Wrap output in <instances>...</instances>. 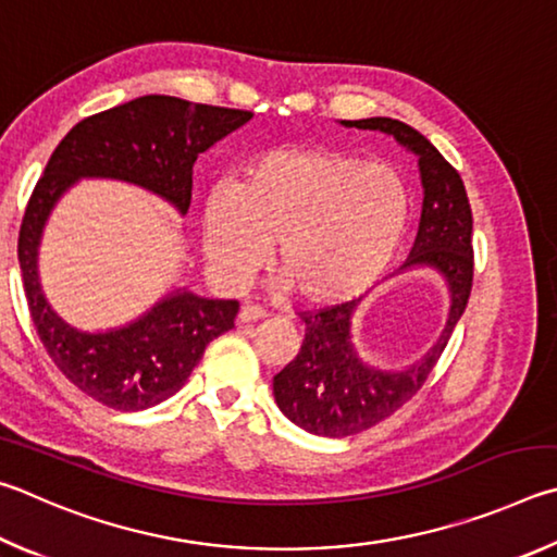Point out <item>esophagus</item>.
Masks as SVG:
<instances>
[{
  "mask_svg": "<svg viewBox=\"0 0 557 557\" xmlns=\"http://www.w3.org/2000/svg\"><path fill=\"white\" fill-rule=\"evenodd\" d=\"M267 318V310L259 306H244L239 310V323H257V320Z\"/></svg>",
  "mask_w": 557,
  "mask_h": 557,
  "instance_id": "esophagus-1",
  "label": "esophagus"
}]
</instances>
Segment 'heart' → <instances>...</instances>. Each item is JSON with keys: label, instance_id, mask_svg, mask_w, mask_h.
<instances>
[{"label": "heart", "instance_id": "heart-1", "mask_svg": "<svg viewBox=\"0 0 557 557\" xmlns=\"http://www.w3.org/2000/svg\"><path fill=\"white\" fill-rule=\"evenodd\" d=\"M408 190L388 165L333 149H273L237 188L205 198L202 239L212 271L239 286L269 257L306 304L349 300L382 276L401 244Z\"/></svg>", "mask_w": 557, "mask_h": 557}]
</instances>
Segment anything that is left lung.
Returning <instances> with one entry per match:
<instances>
[{"label":"left lung","instance_id":"8db88e82","mask_svg":"<svg viewBox=\"0 0 557 557\" xmlns=\"http://www.w3.org/2000/svg\"><path fill=\"white\" fill-rule=\"evenodd\" d=\"M357 129L384 132L418 156L423 183V212L416 244L398 273L435 269L450 290V313L431 352L416 364L388 372L362 362L352 343V320L364 296L333 308L300 313L306 339L296 359L273 376V396L288 421L325 437L362 433L382 423L421 392L425 379L447 347L457 320L462 318L472 290V208L465 183L443 153L421 132L392 116L343 122Z\"/></svg>","mask_w":557,"mask_h":557}]
</instances>
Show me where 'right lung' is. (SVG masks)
<instances>
[{
	"label": "right lung",
	"mask_w": 557,
	"mask_h": 557,
	"mask_svg": "<svg viewBox=\"0 0 557 557\" xmlns=\"http://www.w3.org/2000/svg\"><path fill=\"white\" fill-rule=\"evenodd\" d=\"M249 120L247 110L144 95L77 122L48 159L18 230V267L28 313L48 357L95 401L114 411H144L165 401L188 382L205 347L234 327L239 304L200 298L183 288L171 290L124 327L85 333L67 325L38 281V244L48 214L81 178L139 185L185 214L193 163Z\"/></svg>",
	"instance_id": "right-lung-1"
}]
</instances>
